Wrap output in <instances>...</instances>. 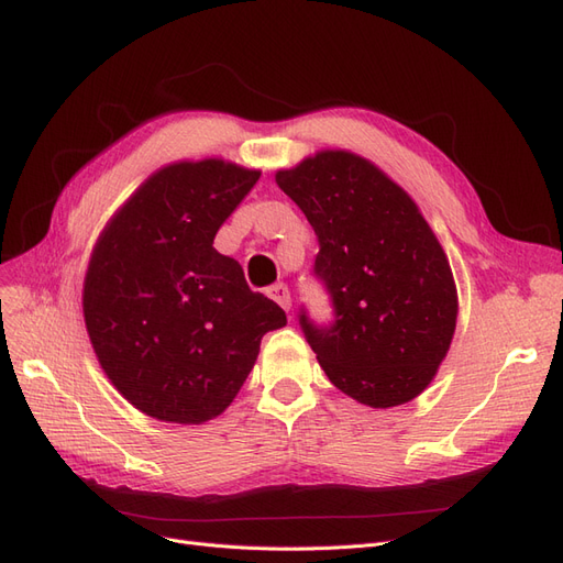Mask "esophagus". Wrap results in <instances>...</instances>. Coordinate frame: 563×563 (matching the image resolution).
Listing matches in <instances>:
<instances>
[{
  "label": "esophagus",
  "mask_w": 563,
  "mask_h": 563,
  "mask_svg": "<svg viewBox=\"0 0 563 563\" xmlns=\"http://www.w3.org/2000/svg\"><path fill=\"white\" fill-rule=\"evenodd\" d=\"M267 296L275 300L277 305H282L284 310H291V291H288L286 284H275L267 288Z\"/></svg>",
  "instance_id": "1"
}]
</instances>
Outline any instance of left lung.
<instances>
[{"mask_svg": "<svg viewBox=\"0 0 563 563\" xmlns=\"http://www.w3.org/2000/svg\"><path fill=\"white\" fill-rule=\"evenodd\" d=\"M319 240L314 277L333 321L300 312V329L329 380L371 408L416 399L451 347L457 294L444 249L416 201L378 166L321 150L277 172Z\"/></svg>", "mask_w": 563, "mask_h": 563, "instance_id": "left-lung-1", "label": "left lung"}]
</instances>
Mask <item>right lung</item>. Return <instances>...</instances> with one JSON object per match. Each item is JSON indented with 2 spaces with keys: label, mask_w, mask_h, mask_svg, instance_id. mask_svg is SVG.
<instances>
[{
  "label": "right lung",
  "mask_w": 563,
  "mask_h": 563,
  "mask_svg": "<svg viewBox=\"0 0 563 563\" xmlns=\"http://www.w3.org/2000/svg\"><path fill=\"white\" fill-rule=\"evenodd\" d=\"M258 178L223 159L168 164L98 236L84 321L112 385L152 418L201 424L223 413L263 335L286 327L279 305L251 291L242 265L213 249Z\"/></svg>",
  "instance_id": "add662e5"
}]
</instances>
